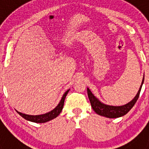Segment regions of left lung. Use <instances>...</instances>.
Masks as SVG:
<instances>
[{"mask_svg": "<svg viewBox=\"0 0 149 149\" xmlns=\"http://www.w3.org/2000/svg\"><path fill=\"white\" fill-rule=\"evenodd\" d=\"M143 82H144V76H143L141 86L139 87L136 96L131 101H129L128 103L126 104L122 105V106H112V105H107L102 103L101 101H99V99H98L93 94L90 89L87 88V94L89 101H90L91 106H92L93 110L96 113L100 116H102L107 117V118L114 119V118H119V117L123 116L131 110V109L134 107V105L135 104V103L137 101Z\"/></svg>", "mask_w": 149, "mask_h": 149, "instance_id": "obj_1", "label": "left lung"}]
</instances>
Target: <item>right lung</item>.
<instances>
[{
    "label": "right lung",
    "mask_w": 149,
    "mask_h": 149,
    "mask_svg": "<svg viewBox=\"0 0 149 149\" xmlns=\"http://www.w3.org/2000/svg\"><path fill=\"white\" fill-rule=\"evenodd\" d=\"M68 91L69 89L65 92L64 94H63V97H62L61 100L59 102V104H57V106L55 107L54 110H52L51 111L48 112V113H46L45 114H42V115H27V114L22 113H20V112L17 111L19 115L22 117H23L24 119H26L27 121H30V122H36V123H45V122H47L48 121H51L52 119H55L56 117L58 116L59 114L61 113L62 110L63 108V105H64V101H65V98L66 97L67 94H68Z\"/></svg>",
    "instance_id": "obj_1"
}]
</instances>
